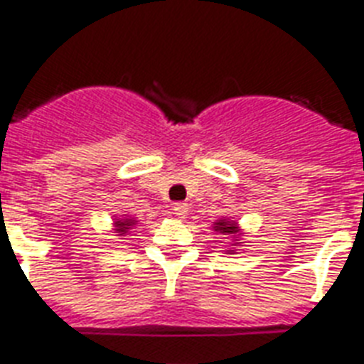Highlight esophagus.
I'll return each instance as SVG.
<instances>
[{
	"label": "esophagus",
	"instance_id": "esophagus-1",
	"mask_svg": "<svg viewBox=\"0 0 364 364\" xmlns=\"http://www.w3.org/2000/svg\"><path fill=\"white\" fill-rule=\"evenodd\" d=\"M172 213L176 215L177 218H185L187 217V213H188V205L187 203H173L172 205Z\"/></svg>",
	"mask_w": 364,
	"mask_h": 364
}]
</instances>
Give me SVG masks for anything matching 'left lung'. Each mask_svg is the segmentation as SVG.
<instances>
[{"label": "left lung", "mask_w": 364, "mask_h": 364, "mask_svg": "<svg viewBox=\"0 0 364 364\" xmlns=\"http://www.w3.org/2000/svg\"><path fill=\"white\" fill-rule=\"evenodd\" d=\"M215 230H217V232H223V233H235V232H237V230H235V226H233V224L224 223V220H220V223H217V226H215Z\"/></svg>", "instance_id": "8db88e82"}]
</instances>
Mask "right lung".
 <instances>
[{"label":"right lung","mask_w":364,"mask_h":364,"mask_svg":"<svg viewBox=\"0 0 364 364\" xmlns=\"http://www.w3.org/2000/svg\"><path fill=\"white\" fill-rule=\"evenodd\" d=\"M117 233L119 235H123V233H127V230H129V226L131 224H134V220H131V218H125V220H117Z\"/></svg>","instance_id":"right-lung-1"}]
</instances>
